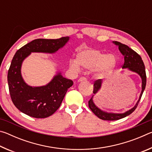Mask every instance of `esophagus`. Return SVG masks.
<instances>
[{"instance_id":"obj_1","label":"esophagus","mask_w":152,"mask_h":152,"mask_svg":"<svg viewBox=\"0 0 152 152\" xmlns=\"http://www.w3.org/2000/svg\"><path fill=\"white\" fill-rule=\"evenodd\" d=\"M86 78H84V77H81V78H80L78 79V82H83V81H86Z\"/></svg>"}]
</instances>
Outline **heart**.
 I'll list each match as a JSON object with an SVG mask.
<instances>
[{
    "mask_svg": "<svg viewBox=\"0 0 152 152\" xmlns=\"http://www.w3.org/2000/svg\"><path fill=\"white\" fill-rule=\"evenodd\" d=\"M117 59L113 54L106 55L94 49H85L80 51L76 60L71 61L70 67L74 70H80V66L86 69H95L96 76L104 78L111 75L117 66Z\"/></svg>",
    "mask_w": 152,
    "mask_h": 152,
    "instance_id": "b5f03b06",
    "label": "heart"
}]
</instances>
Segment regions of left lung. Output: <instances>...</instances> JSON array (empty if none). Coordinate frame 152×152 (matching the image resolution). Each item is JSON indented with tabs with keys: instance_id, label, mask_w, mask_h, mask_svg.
Wrapping results in <instances>:
<instances>
[{
	"instance_id": "8db88e82",
	"label": "left lung",
	"mask_w": 152,
	"mask_h": 152,
	"mask_svg": "<svg viewBox=\"0 0 152 152\" xmlns=\"http://www.w3.org/2000/svg\"><path fill=\"white\" fill-rule=\"evenodd\" d=\"M115 45L119 47V50L122 55L124 56V64L123 66V69L127 68L129 70L133 72L137 73L140 76L141 79V92L140 95L137 102H136L135 106L132 109H129L127 111L123 113H109L104 110H102L99 109L96 104H94L93 98L95 94L99 92L101 88L102 80L99 79L94 82V90L91 99L88 101V107L93 112L94 114L97 116L99 119L106 121H115L119 120L128 116L134 111L136 108H137L139 102H140L141 97L142 96L143 92L145 88L146 85V74L145 66H144L143 61L141 59V56L133 51L132 49L129 48L127 45L118 42H113Z\"/></svg>"
}]
</instances>
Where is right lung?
Wrapping results in <instances>:
<instances>
[{"label": "right lung", "instance_id": "obj_1", "mask_svg": "<svg viewBox=\"0 0 152 152\" xmlns=\"http://www.w3.org/2000/svg\"><path fill=\"white\" fill-rule=\"evenodd\" d=\"M70 39L64 37L57 39L33 40L18 50L8 71V84L12 101L20 111L34 118H46L60 107L68 89L73 85L71 80L63 77L60 72L46 85L31 86L23 78V61L31 53H54Z\"/></svg>", "mask_w": 152, "mask_h": 152}]
</instances>
